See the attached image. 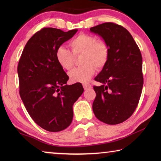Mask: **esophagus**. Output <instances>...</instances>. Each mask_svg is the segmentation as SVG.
Returning <instances> with one entry per match:
<instances>
[{
  "label": "esophagus",
  "mask_w": 161,
  "mask_h": 161,
  "mask_svg": "<svg viewBox=\"0 0 161 161\" xmlns=\"http://www.w3.org/2000/svg\"><path fill=\"white\" fill-rule=\"evenodd\" d=\"M83 87H84V89H85V90H86V89H90L92 86L89 84H83Z\"/></svg>",
  "instance_id": "esophagus-1"
}]
</instances>
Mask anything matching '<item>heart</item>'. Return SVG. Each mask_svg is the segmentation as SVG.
Here are the masks:
<instances>
[{
	"label": "heart",
	"instance_id": "obj_1",
	"mask_svg": "<svg viewBox=\"0 0 161 161\" xmlns=\"http://www.w3.org/2000/svg\"><path fill=\"white\" fill-rule=\"evenodd\" d=\"M72 53L63 46L56 50L55 56L59 64L69 70L73 66L75 56L82 54L81 67L75 68L69 73V80L73 83H86L90 80L98 69L107 64L109 58V47L103 40H97L93 35L81 33L69 42Z\"/></svg>",
	"mask_w": 161,
	"mask_h": 161
}]
</instances>
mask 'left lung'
<instances>
[{
	"mask_svg": "<svg viewBox=\"0 0 161 161\" xmlns=\"http://www.w3.org/2000/svg\"><path fill=\"white\" fill-rule=\"evenodd\" d=\"M90 31L102 37L109 47L107 63L94 78L102 84L94 86V115L107 124L122 123L134 112L142 92L141 51L130 32L117 24L102 23Z\"/></svg>",
	"mask_w": 161,
	"mask_h": 161,
	"instance_id": "obj_1",
	"label": "left lung"
}]
</instances>
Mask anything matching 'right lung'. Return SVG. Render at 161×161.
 <instances>
[{"instance_id":"obj_1","label":"right lung","mask_w":161,"mask_h":161,"mask_svg":"<svg viewBox=\"0 0 161 161\" xmlns=\"http://www.w3.org/2000/svg\"><path fill=\"white\" fill-rule=\"evenodd\" d=\"M77 31L42 28L27 42L18 62L21 99L32 120L48 131L69 126L73 104L84 92L81 84L67 85L69 77L55 56L57 49Z\"/></svg>"}]
</instances>
